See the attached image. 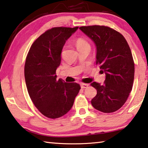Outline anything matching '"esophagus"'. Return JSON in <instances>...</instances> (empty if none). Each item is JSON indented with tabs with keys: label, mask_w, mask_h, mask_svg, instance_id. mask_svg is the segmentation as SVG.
Returning a JSON list of instances; mask_svg holds the SVG:
<instances>
[{
	"label": "esophagus",
	"mask_w": 148,
	"mask_h": 148,
	"mask_svg": "<svg viewBox=\"0 0 148 148\" xmlns=\"http://www.w3.org/2000/svg\"><path fill=\"white\" fill-rule=\"evenodd\" d=\"M88 86H89L88 84H84V83H81V88H87Z\"/></svg>",
	"instance_id": "obj_1"
}]
</instances>
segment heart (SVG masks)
<instances>
[{"label":"heart","mask_w":148,"mask_h":148,"mask_svg":"<svg viewBox=\"0 0 148 148\" xmlns=\"http://www.w3.org/2000/svg\"><path fill=\"white\" fill-rule=\"evenodd\" d=\"M76 47L77 49L84 48V47H90L89 43L82 39H79L76 41Z\"/></svg>","instance_id":"1"}]
</instances>
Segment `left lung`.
<instances>
[{
	"label": "left lung",
	"mask_w": 148,
	"mask_h": 148,
	"mask_svg": "<svg viewBox=\"0 0 148 148\" xmlns=\"http://www.w3.org/2000/svg\"><path fill=\"white\" fill-rule=\"evenodd\" d=\"M79 29L95 43L96 64L106 77L103 85L91 84L97 92L92 105L101 112H115L124 105L133 88L134 64L130 47L120 32L108 27L94 25Z\"/></svg>",
	"instance_id": "8db88e82"
}]
</instances>
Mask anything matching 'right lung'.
<instances>
[{"label":"right lung","mask_w":148,"mask_h":148,"mask_svg":"<svg viewBox=\"0 0 148 148\" xmlns=\"http://www.w3.org/2000/svg\"><path fill=\"white\" fill-rule=\"evenodd\" d=\"M79 27H54L47 30L32 43L26 58L25 78L31 100L46 117L55 119L67 113L81 89L76 82L56 80L66 41Z\"/></svg>","instance_id":"add662e5"}]
</instances>
